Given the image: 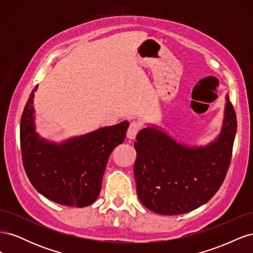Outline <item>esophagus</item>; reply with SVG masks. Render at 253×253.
<instances>
[{
    "label": "esophagus",
    "instance_id": "34e87169",
    "mask_svg": "<svg viewBox=\"0 0 253 253\" xmlns=\"http://www.w3.org/2000/svg\"><path fill=\"white\" fill-rule=\"evenodd\" d=\"M140 129V126L137 124V122L133 121L129 124V126L127 128V132H126V137L128 139H134L135 137L137 136V134H138Z\"/></svg>",
    "mask_w": 253,
    "mask_h": 253
}]
</instances>
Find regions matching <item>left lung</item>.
<instances>
[{"label":"left lung","instance_id":"left-lung-1","mask_svg":"<svg viewBox=\"0 0 253 253\" xmlns=\"http://www.w3.org/2000/svg\"><path fill=\"white\" fill-rule=\"evenodd\" d=\"M147 126L135 141L134 175L141 204L163 215H177L208 203L231 162L236 116L229 95L219 134L206 144L181 142L162 126Z\"/></svg>","mask_w":253,"mask_h":253}]
</instances>
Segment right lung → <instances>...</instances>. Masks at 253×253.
I'll return each instance as SVG.
<instances>
[{"instance_id":"1","label":"right lung","mask_w":253,"mask_h":253,"mask_svg":"<svg viewBox=\"0 0 253 253\" xmlns=\"http://www.w3.org/2000/svg\"><path fill=\"white\" fill-rule=\"evenodd\" d=\"M33 89L21 118L23 165L38 192L60 205L83 208L100 193L113 150L124 142L128 121L99 127L62 141L47 140L37 132Z\"/></svg>"}]
</instances>
